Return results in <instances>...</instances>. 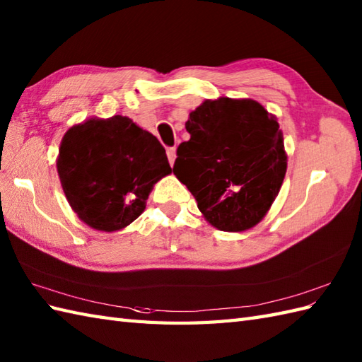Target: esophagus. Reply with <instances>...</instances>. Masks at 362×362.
Instances as JSON below:
<instances>
[{
    "mask_svg": "<svg viewBox=\"0 0 362 362\" xmlns=\"http://www.w3.org/2000/svg\"><path fill=\"white\" fill-rule=\"evenodd\" d=\"M166 156H168L169 163L174 165L175 157H177V153H175V148H168V149H166Z\"/></svg>",
    "mask_w": 362,
    "mask_h": 362,
    "instance_id": "obj_1",
    "label": "esophagus"
}]
</instances>
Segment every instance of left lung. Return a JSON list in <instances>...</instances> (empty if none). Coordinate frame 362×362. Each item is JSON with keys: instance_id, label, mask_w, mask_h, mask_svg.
I'll return each instance as SVG.
<instances>
[{"instance_id": "8db88e82", "label": "left lung", "mask_w": 362, "mask_h": 362, "mask_svg": "<svg viewBox=\"0 0 362 362\" xmlns=\"http://www.w3.org/2000/svg\"><path fill=\"white\" fill-rule=\"evenodd\" d=\"M173 171L204 218L222 232H244L266 216L286 174L283 134L253 99H206L185 122Z\"/></svg>"}]
</instances>
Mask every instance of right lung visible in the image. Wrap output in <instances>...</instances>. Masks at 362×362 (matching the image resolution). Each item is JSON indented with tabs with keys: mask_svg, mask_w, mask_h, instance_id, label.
Here are the masks:
<instances>
[{
	"mask_svg": "<svg viewBox=\"0 0 362 362\" xmlns=\"http://www.w3.org/2000/svg\"><path fill=\"white\" fill-rule=\"evenodd\" d=\"M171 171L157 138L121 115L70 127L57 157L68 204L81 221L103 232L134 222L152 187Z\"/></svg>",
	"mask_w": 362,
	"mask_h": 362,
	"instance_id": "obj_1",
	"label": "right lung"
}]
</instances>
